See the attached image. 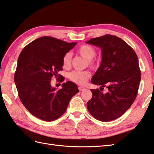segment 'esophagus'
<instances>
[{
	"mask_svg": "<svg viewBox=\"0 0 154 154\" xmlns=\"http://www.w3.org/2000/svg\"><path fill=\"white\" fill-rule=\"evenodd\" d=\"M79 90L80 91H82L85 90V88L83 87H79Z\"/></svg>",
	"mask_w": 154,
	"mask_h": 154,
	"instance_id": "esophagus-1",
	"label": "esophagus"
}]
</instances>
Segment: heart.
I'll list each match as a JSON object with an SVG mask.
<instances>
[{
  "label": "heart",
  "instance_id": "b5f03b06",
  "mask_svg": "<svg viewBox=\"0 0 154 154\" xmlns=\"http://www.w3.org/2000/svg\"><path fill=\"white\" fill-rule=\"evenodd\" d=\"M77 51L81 56L86 59L88 64L91 67H96L97 66V62L93 60V57L96 55V51L93 47L86 44L82 45L78 48ZM71 57L72 55L70 52H67L64 55L63 57V65L64 67L70 66ZM90 76L91 73L89 71H73L68 75L69 79L78 85H83L85 83Z\"/></svg>",
  "mask_w": 154,
  "mask_h": 154
}]
</instances>
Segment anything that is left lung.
<instances>
[{
  "label": "left lung",
  "instance_id": "1",
  "mask_svg": "<svg viewBox=\"0 0 154 154\" xmlns=\"http://www.w3.org/2000/svg\"><path fill=\"white\" fill-rule=\"evenodd\" d=\"M99 47L102 61L91 83L108 88L106 94L99 89H91L93 97L87 103V109L102 122L116 119L135 100L141 80L138 59L134 50L116 35L106 34L86 42Z\"/></svg>",
  "mask_w": 154,
  "mask_h": 154
}]
</instances>
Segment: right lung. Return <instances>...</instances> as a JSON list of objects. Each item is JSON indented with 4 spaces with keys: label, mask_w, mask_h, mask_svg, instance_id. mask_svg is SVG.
<instances>
[{
    "label": "right lung",
    "mask_w": 154,
    "mask_h": 154,
    "mask_svg": "<svg viewBox=\"0 0 154 154\" xmlns=\"http://www.w3.org/2000/svg\"><path fill=\"white\" fill-rule=\"evenodd\" d=\"M76 44L43 36L30 42L20 54L14 74L16 89L26 109L38 119L48 122L57 119L79 92L71 81L63 83L60 90L51 85L52 77L57 78L62 70L64 55Z\"/></svg>",
    "instance_id": "1"
}]
</instances>
